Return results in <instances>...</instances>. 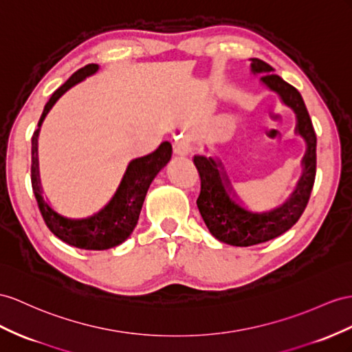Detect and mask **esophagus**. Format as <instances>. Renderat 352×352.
<instances>
[{
    "instance_id": "1",
    "label": "esophagus",
    "mask_w": 352,
    "mask_h": 352,
    "mask_svg": "<svg viewBox=\"0 0 352 352\" xmlns=\"http://www.w3.org/2000/svg\"><path fill=\"white\" fill-rule=\"evenodd\" d=\"M173 148L175 155L178 156L188 155V153H190V138H188V135L182 133L175 137L173 141Z\"/></svg>"
}]
</instances>
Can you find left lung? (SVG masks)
<instances>
[{
	"label": "left lung",
	"instance_id": "1",
	"mask_svg": "<svg viewBox=\"0 0 352 352\" xmlns=\"http://www.w3.org/2000/svg\"><path fill=\"white\" fill-rule=\"evenodd\" d=\"M251 71L265 74L260 78L262 83L281 96L283 102L296 113V132L306 142V155L302 160V177L292 196L278 208L260 214L247 211L232 199V186L220 162L204 155L193 157L201 177V193L196 204L206 228L214 238L235 247L262 244L292 229L308 205L317 170V135L299 90L276 76L274 68L262 59H251Z\"/></svg>",
	"mask_w": 352,
	"mask_h": 352
}]
</instances>
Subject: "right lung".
Segmentation results:
<instances>
[{"label": "right lung", "mask_w": 352, "mask_h": 352, "mask_svg": "<svg viewBox=\"0 0 352 352\" xmlns=\"http://www.w3.org/2000/svg\"><path fill=\"white\" fill-rule=\"evenodd\" d=\"M98 71L96 64H89L71 76L67 82L56 89L47 104L44 105L43 114L38 120V126L43 123L44 117L47 116L50 108L55 105L58 99L64 95L68 89L80 83L87 76ZM38 131L34 132L32 148H31V184L32 192L37 199L40 212L44 223L53 235H56L60 241L67 242L83 250H108L122 244L129 238L140 219L142 202L146 199L148 187L159 170L164 168L173 155V147L168 141L162 142L156 151L150 155L132 160L122 183L117 188L113 199L108 202L104 208L96 212L92 217L83 220H71L62 217L52 206L43 199V192L40 186L38 175V159H37V138Z\"/></svg>", "instance_id": "1"}]
</instances>
